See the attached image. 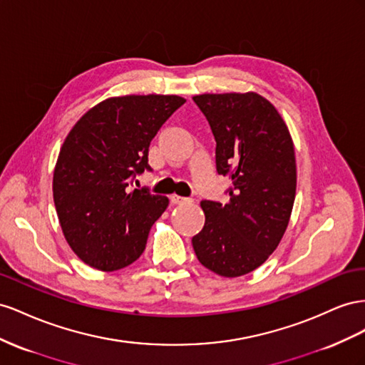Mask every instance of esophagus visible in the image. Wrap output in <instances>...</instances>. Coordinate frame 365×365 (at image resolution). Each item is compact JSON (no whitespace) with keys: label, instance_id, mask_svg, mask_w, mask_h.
<instances>
[{"label":"esophagus","instance_id":"34e87169","mask_svg":"<svg viewBox=\"0 0 365 365\" xmlns=\"http://www.w3.org/2000/svg\"><path fill=\"white\" fill-rule=\"evenodd\" d=\"M170 199H171V202L174 205H185V203H191L192 202L191 199H188V197H182V195H177V194H173Z\"/></svg>","mask_w":365,"mask_h":365}]
</instances>
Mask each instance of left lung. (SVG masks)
Instances as JSON below:
<instances>
[{
	"mask_svg": "<svg viewBox=\"0 0 365 365\" xmlns=\"http://www.w3.org/2000/svg\"><path fill=\"white\" fill-rule=\"evenodd\" d=\"M192 99L217 142V173L232 180L227 203L202 200L205 226L192 247L212 272L242 277L266 262L287 229L297 192L294 142L278 110L255 91Z\"/></svg>",
	"mask_w": 365,
	"mask_h": 365,
	"instance_id": "1",
	"label": "left lung"
}]
</instances>
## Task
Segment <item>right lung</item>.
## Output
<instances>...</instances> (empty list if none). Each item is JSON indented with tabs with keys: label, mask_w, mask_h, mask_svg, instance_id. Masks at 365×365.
Instances as JSON below:
<instances>
[{
	"label": "right lung",
	"mask_w": 365,
	"mask_h": 365,
	"mask_svg": "<svg viewBox=\"0 0 365 365\" xmlns=\"http://www.w3.org/2000/svg\"><path fill=\"white\" fill-rule=\"evenodd\" d=\"M185 102L177 95L108 98L67 134L55 165L53 200L62 234L86 264L113 272L142 255L170 200L128 186L151 170L150 143Z\"/></svg>",
	"instance_id": "right-lung-1"
}]
</instances>
